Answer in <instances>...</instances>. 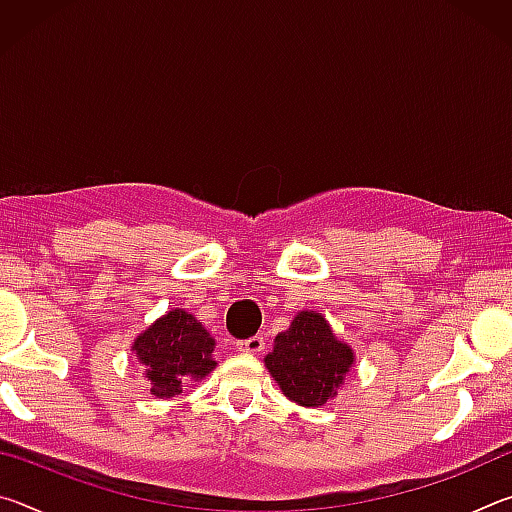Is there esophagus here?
I'll use <instances>...</instances> for the list:
<instances>
[{"label":"esophagus","mask_w":512,"mask_h":512,"mask_svg":"<svg viewBox=\"0 0 512 512\" xmlns=\"http://www.w3.org/2000/svg\"><path fill=\"white\" fill-rule=\"evenodd\" d=\"M235 348L239 352H248V354H257L264 350V339L262 336H253V339H246V341H237Z\"/></svg>","instance_id":"1"}]
</instances>
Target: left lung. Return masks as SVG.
<instances>
[{"label":"left lung","mask_w":512,"mask_h":512,"mask_svg":"<svg viewBox=\"0 0 512 512\" xmlns=\"http://www.w3.org/2000/svg\"><path fill=\"white\" fill-rule=\"evenodd\" d=\"M264 363L291 402L318 409L332 400L354 366L352 345L334 334L318 311H298L287 332L273 341Z\"/></svg>","instance_id":"8db88e82"}]
</instances>
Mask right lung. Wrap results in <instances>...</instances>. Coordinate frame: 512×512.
<instances>
[{"mask_svg": "<svg viewBox=\"0 0 512 512\" xmlns=\"http://www.w3.org/2000/svg\"><path fill=\"white\" fill-rule=\"evenodd\" d=\"M151 395L171 400L187 381H201L216 368L214 336L185 309H171L144 329L131 345Z\"/></svg>", "mask_w": 512, "mask_h": 512, "instance_id": "add662e5", "label": "right lung"}]
</instances>
